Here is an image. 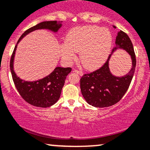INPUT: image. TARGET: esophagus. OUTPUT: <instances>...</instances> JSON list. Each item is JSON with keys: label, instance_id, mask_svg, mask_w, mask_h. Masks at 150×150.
Wrapping results in <instances>:
<instances>
[{"label": "esophagus", "instance_id": "esophagus-1", "mask_svg": "<svg viewBox=\"0 0 150 150\" xmlns=\"http://www.w3.org/2000/svg\"><path fill=\"white\" fill-rule=\"evenodd\" d=\"M73 72H75V73H78L79 75H81V76H82L83 75V72L82 71H78V70H76V69H74L73 70Z\"/></svg>", "mask_w": 150, "mask_h": 150}]
</instances>
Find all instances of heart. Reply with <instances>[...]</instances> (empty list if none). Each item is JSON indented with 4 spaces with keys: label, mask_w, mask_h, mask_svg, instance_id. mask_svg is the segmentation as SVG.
Returning <instances> with one entry per match:
<instances>
[{
    "label": "heart",
    "mask_w": 150,
    "mask_h": 150,
    "mask_svg": "<svg viewBox=\"0 0 150 150\" xmlns=\"http://www.w3.org/2000/svg\"><path fill=\"white\" fill-rule=\"evenodd\" d=\"M113 38L107 28L88 25L73 28L66 37V43L61 45L60 55L66 63H71L80 52V59L85 68L99 67L109 57Z\"/></svg>",
    "instance_id": "heart-1"
}]
</instances>
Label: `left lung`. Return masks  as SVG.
<instances>
[{"instance_id": "8db88e82", "label": "left lung", "mask_w": 150, "mask_h": 150, "mask_svg": "<svg viewBox=\"0 0 150 150\" xmlns=\"http://www.w3.org/2000/svg\"><path fill=\"white\" fill-rule=\"evenodd\" d=\"M115 28V26H113ZM117 49L125 50L132 59V67L127 74L122 77L113 76L109 69V60ZM136 59L133 44L129 37L122 30L115 39V46L106 63L97 71L85 74L80 79L81 92L85 100L93 107L103 108L118 102L129 88L135 71Z\"/></svg>"}]
</instances>
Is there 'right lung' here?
<instances>
[{"mask_svg": "<svg viewBox=\"0 0 150 150\" xmlns=\"http://www.w3.org/2000/svg\"><path fill=\"white\" fill-rule=\"evenodd\" d=\"M62 21L57 22V21H43L29 28L21 36L13 51L9 66L14 85L23 99L35 107H49L58 101L66 77L71 72V68L57 66L48 76L39 80L33 81L23 80L17 76L14 71V60L17 45L23 38L35 30L46 29L53 33H57L62 26Z\"/></svg>", "mask_w": 150, "mask_h": 150, "instance_id": "obj_1", "label": "right lung"}]
</instances>
